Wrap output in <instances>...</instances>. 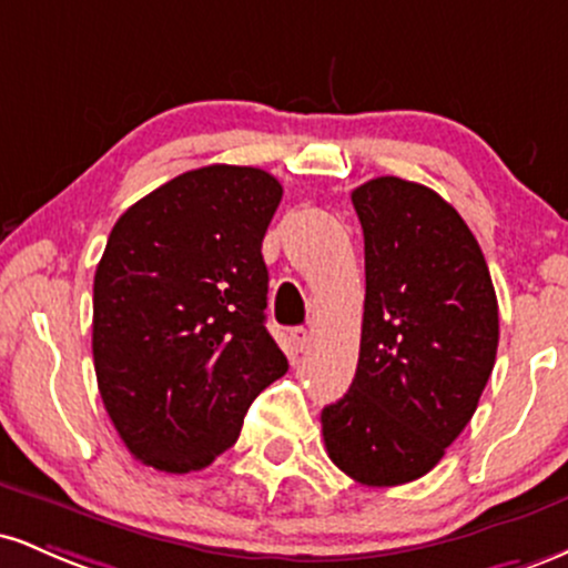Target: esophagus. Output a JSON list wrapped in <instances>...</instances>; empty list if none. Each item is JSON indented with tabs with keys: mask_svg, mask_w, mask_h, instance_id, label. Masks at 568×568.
<instances>
[{
	"mask_svg": "<svg viewBox=\"0 0 568 568\" xmlns=\"http://www.w3.org/2000/svg\"><path fill=\"white\" fill-rule=\"evenodd\" d=\"M288 342H291V349L298 355V352H304L306 344H310V331H306V328H293L291 334H288Z\"/></svg>",
	"mask_w": 568,
	"mask_h": 568,
	"instance_id": "obj_1",
	"label": "esophagus"
}]
</instances>
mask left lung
I'll return each instance as SVG.
<instances>
[{
	"instance_id": "left-lung-1",
	"label": "left lung",
	"mask_w": 568,
	"mask_h": 568,
	"mask_svg": "<svg viewBox=\"0 0 568 568\" xmlns=\"http://www.w3.org/2000/svg\"><path fill=\"white\" fill-rule=\"evenodd\" d=\"M366 240L355 379L323 408L331 462L363 486L422 478L478 408L499 344L491 275L433 189L382 175L352 192Z\"/></svg>"
}]
</instances>
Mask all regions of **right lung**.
Returning <instances> with one entry per match:
<instances>
[{"label":"right lung","mask_w":568,"mask_h":568,"mask_svg":"<svg viewBox=\"0 0 568 568\" xmlns=\"http://www.w3.org/2000/svg\"><path fill=\"white\" fill-rule=\"evenodd\" d=\"M280 197L266 171L207 165L130 205L109 234L93 283L98 393L154 470L211 465L288 371L264 325L262 240Z\"/></svg>","instance_id":"add662e5"}]
</instances>
